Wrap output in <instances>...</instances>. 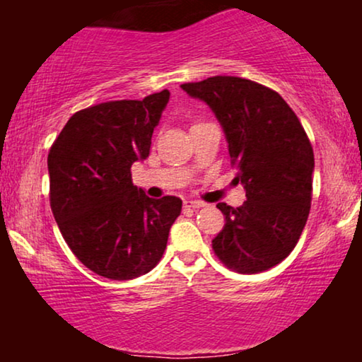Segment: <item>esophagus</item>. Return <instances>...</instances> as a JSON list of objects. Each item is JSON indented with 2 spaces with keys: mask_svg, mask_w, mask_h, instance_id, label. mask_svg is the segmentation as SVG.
<instances>
[{
  "mask_svg": "<svg viewBox=\"0 0 362 362\" xmlns=\"http://www.w3.org/2000/svg\"><path fill=\"white\" fill-rule=\"evenodd\" d=\"M185 206L192 207V209H197V207H204L206 204H204V202H201V201H186Z\"/></svg>",
  "mask_w": 362,
  "mask_h": 362,
  "instance_id": "esophagus-1",
  "label": "esophagus"
}]
</instances>
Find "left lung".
<instances>
[{"label": "left lung", "instance_id": "left-lung-1", "mask_svg": "<svg viewBox=\"0 0 362 362\" xmlns=\"http://www.w3.org/2000/svg\"><path fill=\"white\" fill-rule=\"evenodd\" d=\"M181 88L214 112L245 189L242 206L217 204L226 226L212 249L239 274L269 270L295 249L308 219L315 171L308 136L288 103L257 82L216 76Z\"/></svg>", "mask_w": 362, "mask_h": 362}]
</instances>
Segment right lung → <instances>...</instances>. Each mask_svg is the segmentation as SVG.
Instances as JSON below:
<instances>
[{"label": "right lung", "instance_id": "add662e5", "mask_svg": "<svg viewBox=\"0 0 362 362\" xmlns=\"http://www.w3.org/2000/svg\"><path fill=\"white\" fill-rule=\"evenodd\" d=\"M170 102L161 90L115 100L69 118L47 156L51 209L69 249L110 280L145 275L160 262L182 201L148 197L130 168L150 155L153 130Z\"/></svg>", "mask_w": 362, "mask_h": 362}]
</instances>
